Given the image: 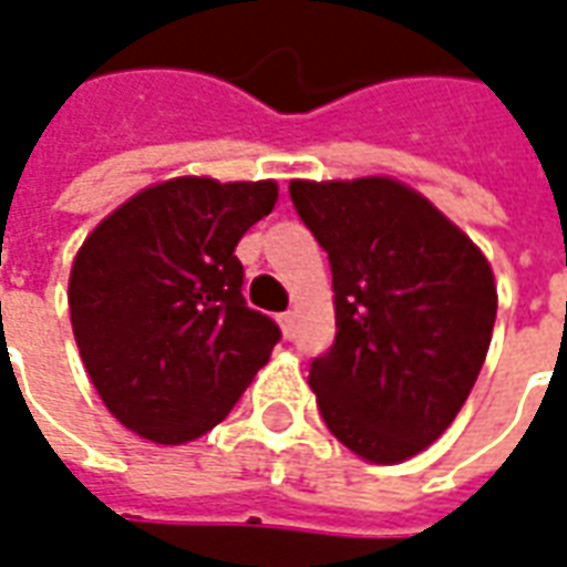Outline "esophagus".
Instances as JSON below:
<instances>
[{"mask_svg":"<svg viewBox=\"0 0 567 567\" xmlns=\"http://www.w3.org/2000/svg\"><path fill=\"white\" fill-rule=\"evenodd\" d=\"M277 320H280V329H284V339H292L296 336V311H284Z\"/></svg>","mask_w":567,"mask_h":567,"instance_id":"34e87169","label":"esophagus"}]
</instances>
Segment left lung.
Wrapping results in <instances>:
<instances>
[{"instance_id":"left-lung-1","label":"left lung","mask_w":567,"mask_h":567,"mask_svg":"<svg viewBox=\"0 0 567 567\" xmlns=\"http://www.w3.org/2000/svg\"><path fill=\"white\" fill-rule=\"evenodd\" d=\"M290 198L332 268L336 344L308 375L320 415L369 464L409 461L449 431L483 369L492 265L391 176L292 179Z\"/></svg>"}]
</instances>
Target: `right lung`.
I'll return each mask as SVG.
<instances>
[{
	"mask_svg": "<svg viewBox=\"0 0 567 567\" xmlns=\"http://www.w3.org/2000/svg\"><path fill=\"white\" fill-rule=\"evenodd\" d=\"M277 183L174 176L100 223L70 271L72 336L127 431L183 445L213 431L268 363L280 329L240 296L235 256Z\"/></svg>",
	"mask_w": 567,
	"mask_h": 567,
	"instance_id": "right-lung-1",
	"label": "right lung"
}]
</instances>
